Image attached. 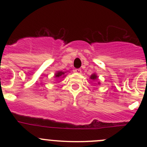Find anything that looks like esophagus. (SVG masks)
Returning <instances> with one entry per match:
<instances>
[{
	"instance_id": "obj_1",
	"label": "esophagus",
	"mask_w": 147,
	"mask_h": 147,
	"mask_svg": "<svg viewBox=\"0 0 147 147\" xmlns=\"http://www.w3.org/2000/svg\"><path fill=\"white\" fill-rule=\"evenodd\" d=\"M75 73H78V74H81L82 72V70L80 69H75Z\"/></svg>"
}]
</instances>
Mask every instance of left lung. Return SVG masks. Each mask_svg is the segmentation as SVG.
<instances>
[{"label": "left lung", "mask_w": 147, "mask_h": 147, "mask_svg": "<svg viewBox=\"0 0 147 147\" xmlns=\"http://www.w3.org/2000/svg\"><path fill=\"white\" fill-rule=\"evenodd\" d=\"M90 79L92 80H97V78H98V77H97V74L96 73H93L91 75H90ZM98 84H100V82H98Z\"/></svg>", "instance_id": "obj_1"}]
</instances>
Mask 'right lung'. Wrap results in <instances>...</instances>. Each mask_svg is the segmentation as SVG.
<instances>
[{"instance_id":"obj_1","label":"right lung","mask_w":147,"mask_h":147,"mask_svg":"<svg viewBox=\"0 0 147 147\" xmlns=\"http://www.w3.org/2000/svg\"><path fill=\"white\" fill-rule=\"evenodd\" d=\"M66 72H63V71H57V72H56V73L55 74V78H65V77L66 76V75H65Z\"/></svg>"}]
</instances>
